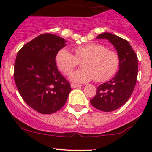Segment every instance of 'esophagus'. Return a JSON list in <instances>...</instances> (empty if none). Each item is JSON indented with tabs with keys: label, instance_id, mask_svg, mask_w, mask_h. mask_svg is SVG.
<instances>
[{
	"label": "esophagus",
	"instance_id": "obj_1",
	"mask_svg": "<svg viewBox=\"0 0 152 152\" xmlns=\"http://www.w3.org/2000/svg\"><path fill=\"white\" fill-rule=\"evenodd\" d=\"M70 86H71L72 88H76V87H82V85H76V84H73V83H72L71 85H70Z\"/></svg>",
	"mask_w": 152,
	"mask_h": 152
}]
</instances>
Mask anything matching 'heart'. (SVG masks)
<instances>
[{"label": "heart", "instance_id": "heart-1", "mask_svg": "<svg viewBox=\"0 0 152 152\" xmlns=\"http://www.w3.org/2000/svg\"><path fill=\"white\" fill-rule=\"evenodd\" d=\"M74 55L65 48L58 51L56 63L64 74L69 75L82 63V68L75 71L70 78L73 82L84 83L94 79L106 82L111 79L119 68L120 57L114 50L97 42H90L73 48Z\"/></svg>", "mask_w": 152, "mask_h": 152}]
</instances>
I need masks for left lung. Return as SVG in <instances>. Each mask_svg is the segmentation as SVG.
Returning a JSON list of instances; mask_svg holds the SVG:
<instances>
[{
  "instance_id": "obj_1",
  "label": "left lung",
  "mask_w": 152,
  "mask_h": 152,
  "mask_svg": "<svg viewBox=\"0 0 152 152\" xmlns=\"http://www.w3.org/2000/svg\"><path fill=\"white\" fill-rule=\"evenodd\" d=\"M97 39H107L114 45L120 57L119 70L110 81L97 87L90 104L103 112H111L123 106L131 96L137 77L138 60L129 42L113 34L104 32Z\"/></svg>"
}]
</instances>
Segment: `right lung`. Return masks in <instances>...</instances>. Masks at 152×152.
I'll use <instances>...</instances> for the list:
<instances>
[{"label": "right lung", "mask_w": 152, "mask_h": 152, "mask_svg": "<svg viewBox=\"0 0 152 152\" xmlns=\"http://www.w3.org/2000/svg\"><path fill=\"white\" fill-rule=\"evenodd\" d=\"M65 42L59 36L42 34L25 44L17 54L14 67L17 88L24 102L42 114L60 110L71 90L55 60Z\"/></svg>", "instance_id": "right-lung-1"}]
</instances>
